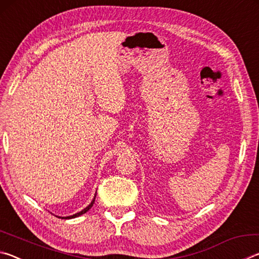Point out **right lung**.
Listing matches in <instances>:
<instances>
[{
  "mask_svg": "<svg viewBox=\"0 0 259 259\" xmlns=\"http://www.w3.org/2000/svg\"><path fill=\"white\" fill-rule=\"evenodd\" d=\"M95 199H96V195H95V198H94V200L91 201V203L88 205L87 208H84L82 210V211H80V212H77V213H75V214H73V216H67V217H59V218H61V219H71V218H75V217H78V216H81V214H83V213H85L89 209H91V207H93L94 205V203H95Z\"/></svg>",
  "mask_w": 259,
  "mask_h": 259,
  "instance_id": "right-lung-1",
  "label": "right lung"
}]
</instances>
